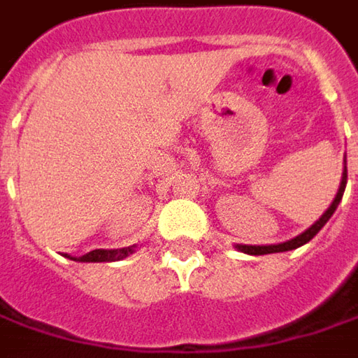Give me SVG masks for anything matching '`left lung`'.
<instances>
[{
    "label": "left lung",
    "instance_id": "8db88e82",
    "mask_svg": "<svg viewBox=\"0 0 358 358\" xmlns=\"http://www.w3.org/2000/svg\"><path fill=\"white\" fill-rule=\"evenodd\" d=\"M346 165V161H345ZM346 187V166L345 171H343V181H341V187H338V193H336V197H334V201L330 203V208L322 214L320 220H316L306 232H301L299 236H295L292 241H287V243H279V244H267V246H248V244H236V248L241 250V252H246V255H271V252H285V250H294L297 246H301V244L310 243L316 234H318L320 230L324 228V224L330 220V216L336 212V208H338V203H341V199H343V193H345Z\"/></svg>",
    "mask_w": 358,
    "mask_h": 358
}]
</instances>
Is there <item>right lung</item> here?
I'll list each match as a JSON object with an SVG mask.
<instances>
[{
	"label": "right lung",
	"mask_w": 358,
	"mask_h": 358,
	"mask_svg": "<svg viewBox=\"0 0 358 358\" xmlns=\"http://www.w3.org/2000/svg\"><path fill=\"white\" fill-rule=\"evenodd\" d=\"M134 252V246H128V248H114V250H103V248H95L87 255L79 257V259H73L69 255H64L66 259H73V261H79V263H112V261H120L128 255Z\"/></svg>",
	"instance_id": "obj_1"
}]
</instances>
